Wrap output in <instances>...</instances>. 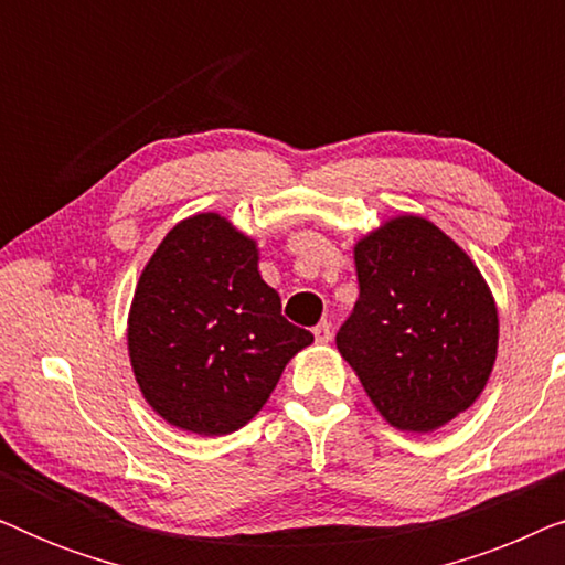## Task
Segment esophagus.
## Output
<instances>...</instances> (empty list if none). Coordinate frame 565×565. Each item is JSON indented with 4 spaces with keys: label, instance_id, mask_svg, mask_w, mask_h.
I'll use <instances>...</instances> for the list:
<instances>
[{
    "label": "esophagus",
    "instance_id": "1",
    "mask_svg": "<svg viewBox=\"0 0 565 565\" xmlns=\"http://www.w3.org/2000/svg\"><path fill=\"white\" fill-rule=\"evenodd\" d=\"M313 337H316V342L319 344H327V342H331V327L327 321H321L319 327L313 329Z\"/></svg>",
    "mask_w": 565,
    "mask_h": 565
}]
</instances>
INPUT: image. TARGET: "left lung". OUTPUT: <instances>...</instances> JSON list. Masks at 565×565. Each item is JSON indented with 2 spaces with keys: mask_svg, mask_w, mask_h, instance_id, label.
Segmentation results:
<instances>
[{
  "mask_svg": "<svg viewBox=\"0 0 565 565\" xmlns=\"http://www.w3.org/2000/svg\"><path fill=\"white\" fill-rule=\"evenodd\" d=\"M360 298L337 334L391 427L435 431L489 383L499 313L481 269L422 215H396L354 244Z\"/></svg>",
  "mask_w": 565,
  "mask_h": 565,
  "instance_id": "1",
  "label": "left lung"
}]
</instances>
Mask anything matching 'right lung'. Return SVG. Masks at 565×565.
<instances>
[{
    "label": "right lung",
    "instance_id": "right-lung-1",
    "mask_svg": "<svg viewBox=\"0 0 565 565\" xmlns=\"http://www.w3.org/2000/svg\"><path fill=\"white\" fill-rule=\"evenodd\" d=\"M280 308L252 236L221 213L177 223L146 262L128 313L130 367L146 404L200 437L242 429L313 342Z\"/></svg>",
    "mask_w": 565,
    "mask_h": 565
}]
</instances>
